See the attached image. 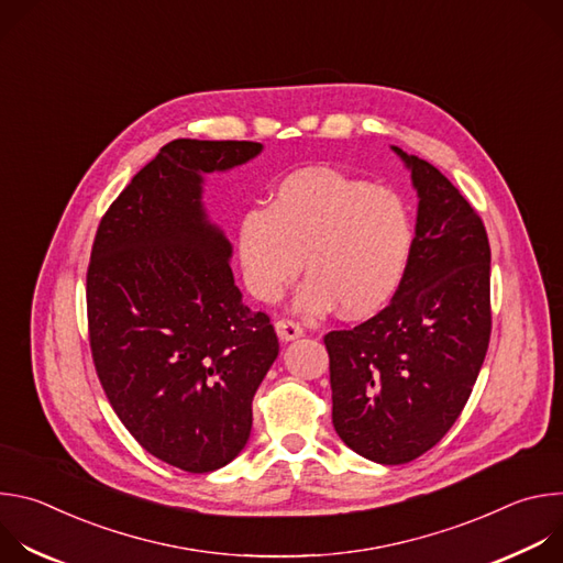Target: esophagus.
I'll return each mask as SVG.
<instances>
[{
    "mask_svg": "<svg viewBox=\"0 0 563 563\" xmlns=\"http://www.w3.org/2000/svg\"><path fill=\"white\" fill-rule=\"evenodd\" d=\"M276 334L283 343H289V341H296L302 336V328L298 323H294V320L289 318H280L276 323Z\"/></svg>",
    "mask_w": 563,
    "mask_h": 563,
    "instance_id": "esophagus-1",
    "label": "esophagus"
}]
</instances>
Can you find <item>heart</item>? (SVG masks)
Masks as SVG:
<instances>
[{
  "mask_svg": "<svg viewBox=\"0 0 563 563\" xmlns=\"http://www.w3.org/2000/svg\"><path fill=\"white\" fill-rule=\"evenodd\" d=\"M415 224L396 191L339 172L311 169L285 178L263 211L238 227V261L250 291L278 300L300 274L302 313L336 305L358 318L380 309L406 276Z\"/></svg>",
  "mask_w": 563,
  "mask_h": 563,
  "instance_id": "heart-1",
  "label": "heart"
}]
</instances>
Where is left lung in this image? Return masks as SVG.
Instances as JSON below:
<instances>
[{"instance_id":"obj_1","label":"left lung","mask_w":563,"mask_h":563,"mask_svg":"<svg viewBox=\"0 0 563 563\" xmlns=\"http://www.w3.org/2000/svg\"><path fill=\"white\" fill-rule=\"evenodd\" d=\"M391 151L419 196L406 276L383 311L325 336L334 430L383 465L415 461L454 426L493 325L484 222L437 167Z\"/></svg>"}]
</instances>
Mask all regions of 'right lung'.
Instances as JSON below:
<instances>
[{"label":"right lung","mask_w":563,"mask_h":563,"mask_svg":"<svg viewBox=\"0 0 563 563\" xmlns=\"http://www.w3.org/2000/svg\"><path fill=\"white\" fill-rule=\"evenodd\" d=\"M261 142L174 140L104 213L87 274L89 339L133 439L185 472H213L250 441L252 400L278 356L269 316L233 283V247L202 202L205 176Z\"/></svg>","instance_id":"1"}]
</instances>
